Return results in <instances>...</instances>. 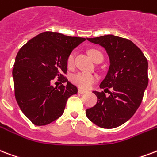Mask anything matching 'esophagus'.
Listing matches in <instances>:
<instances>
[{"instance_id":"esophagus-1","label":"esophagus","mask_w":157,"mask_h":157,"mask_svg":"<svg viewBox=\"0 0 157 157\" xmlns=\"http://www.w3.org/2000/svg\"><path fill=\"white\" fill-rule=\"evenodd\" d=\"M78 93L79 94H86V93H87V91L82 89H78Z\"/></svg>"}]
</instances>
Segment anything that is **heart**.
Wrapping results in <instances>:
<instances>
[{
	"mask_svg": "<svg viewBox=\"0 0 157 157\" xmlns=\"http://www.w3.org/2000/svg\"><path fill=\"white\" fill-rule=\"evenodd\" d=\"M90 57L91 58L94 63L96 62V60L100 57H102V54L100 53L96 49H90L89 52ZM74 57H75V53L73 52H71L70 54L68 55L67 58V64L68 67H72L74 63ZM97 80V76L91 73H87V72H76L73 74L71 76V81L76 86L81 88V89H89L91 87L93 84Z\"/></svg>",
	"mask_w": 157,
	"mask_h": 157,
	"instance_id": "1",
	"label": "heart"
}]
</instances>
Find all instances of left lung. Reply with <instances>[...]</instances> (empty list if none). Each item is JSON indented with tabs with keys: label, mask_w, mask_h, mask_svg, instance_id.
<instances>
[{
	"label": "left lung",
	"mask_w": 157,
	"mask_h": 157,
	"mask_svg": "<svg viewBox=\"0 0 157 157\" xmlns=\"http://www.w3.org/2000/svg\"><path fill=\"white\" fill-rule=\"evenodd\" d=\"M87 40L106 50L110 66L100 87L113 91L109 96L104 91H94L97 103L86 113L97 126L114 128L131 118L142 103L148 84L147 60L129 39L109 34Z\"/></svg>",
	"instance_id": "8db88e82"
}]
</instances>
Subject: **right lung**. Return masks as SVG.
Segmentation results:
<instances>
[{
    "mask_svg": "<svg viewBox=\"0 0 157 157\" xmlns=\"http://www.w3.org/2000/svg\"><path fill=\"white\" fill-rule=\"evenodd\" d=\"M86 40L47 31L29 40L18 52L12 71L15 96L24 114L37 126L47 125L62 115L77 87L68 81L67 58ZM58 78L63 84L51 85Z\"/></svg>",
    "mask_w": 157,
    "mask_h": 157,
    "instance_id": "obj_1",
    "label": "right lung"
}]
</instances>
